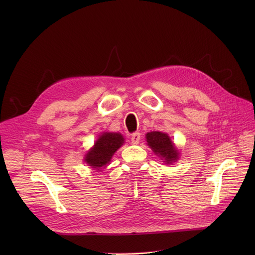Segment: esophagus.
<instances>
[{"label": "esophagus", "instance_id": "34e87169", "mask_svg": "<svg viewBox=\"0 0 255 255\" xmlns=\"http://www.w3.org/2000/svg\"><path fill=\"white\" fill-rule=\"evenodd\" d=\"M140 140V133L139 132H134L131 136V141L133 144H137Z\"/></svg>", "mask_w": 255, "mask_h": 255}]
</instances>
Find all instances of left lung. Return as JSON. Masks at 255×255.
I'll use <instances>...</instances> for the list:
<instances>
[{"label":"left lung","instance_id":"8db88e82","mask_svg":"<svg viewBox=\"0 0 255 255\" xmlns=\"http://www.w3.org/2000/svg\"><path fill=\"white\" fill-rule=\"evenodd\" d=\"M146 141L155 154L163 158L166 163H172L178 159V151L170 140V137L165 133L152 131L146 133Z\"/></svg>","mask_w":255,"mask_h":255}]
</instances>
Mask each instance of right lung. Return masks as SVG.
<instances>
[{
	"instance_id": "right-lung-1",
	"label": "right lung",
	"mask_w": 255,
	"mask_h": 255,
	"mask_svg": "<svg viewBox=\"0 0 255 255\" xmlns=\"http://www.w3.org/2000/svg\"><path fill=\"white\" fill-rule=\"evenodd\" d=\"M123 142L124 138L120 133H103L86 155L85 161L93 168L99 170L111 161L113 155Z\"/></svg>"
}]
</instances>
